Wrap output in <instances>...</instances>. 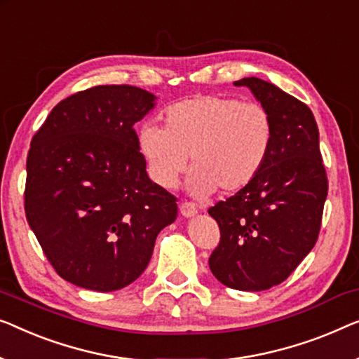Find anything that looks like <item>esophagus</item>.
<instances>
[{
  "mask_svg": "<svg viewBox=\"0 0 359 359\" xmlns=\"http://www.w3.org/2000/svg\"><path fill=\"white\" fill-rule=\"evenodd\" d=\"M180 212H181V214H183L184 217H194V215L197 214V207H196L194 202L184 201V202H181Z\"/></svg>",
  "mask_w": 359,
  "mask_h": 359,
  "instance_id": "obj_1",
  "label": "esophagus"
}]
</instances>
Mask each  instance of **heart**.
Returning a JSON list of instances; mask_svg holds the SVG:
<instances>
[{
    "mask_svg": "<svg viewBox=\"0 0 359 359\" xmlns=\"http://www.w3.org/2000/svg\"><path fill=\"white\" fill-rule=\"evenodd\" d=\"M275 123L261 103L201 95L165 111V128L147 123L139 131V149L149 175L163 188H175L188 168L197 196L220 189L233 194L257 178L273 149Z\"/></svg>",
    "mask_w": 359,
    "mask_h": 359,
    "instance_id": "1",
    "label": "heart"
}]
</instances>
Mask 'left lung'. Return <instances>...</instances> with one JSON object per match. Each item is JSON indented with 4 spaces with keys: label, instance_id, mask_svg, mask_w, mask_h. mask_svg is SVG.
<instances>
[{
    "label": "left lung",
    "instance_id": "left-lung-1",
    "mask_svg": "<svg viewBox=\"0 0 359 359\" xmlns=\"http://www.w3.org/2000/svg\"><path fill=\"white\" fill-rule=\"evenodd\" d=\"M235 86L249 87L272 115L273 149L251 184L209 209L220 228L209 267L225 287L262 292L285 282L314 248L329 181L308 105L259 77Z\"/></svg>",
    "mask_w": 359,
    "mask_h": 359
}]
</instances>
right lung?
Segmentation results:
<instances>
[{
  "label": "right lung",
  "instance_id": "1",
  "mask_svg": "<svg viewBox=\"0 0 359 359\" xmlns=\"http://www.w3.org/2000/svg\"><path fill=\"white\" fill-rule=\"evenodd\" d=\"M154 95L97 86L56 105L34 134L24 210L51 267L66 282L115 292L149 266L178 199L145 171L134 123Z\"/></svg>",
  "mask_w": 359,
  "mask_h": 359
}]
</instances>
